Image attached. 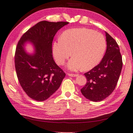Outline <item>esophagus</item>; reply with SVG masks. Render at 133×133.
<instances>
[{
    "instance_id": "obj_1",
    "label": "esophagus",
    "mask_w": 133,
    "mask_h": 133,
    "mask_svg": "<svg viewBox=\"0 0 133 133\" xmlns=\"http://www.w3.org/2000/svg\"><path fill=\"white\" fill-rule=\"evenodd\" d=\"M68 75L70 76V77H77L78 75L76 74H70V73H68Z\"/></svg>"
}]
</instances>
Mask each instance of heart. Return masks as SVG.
<instances>
[{"instance_id":"1","label":"heart","mask_w":133,"mask_h":133,"mask_svg":"<svg viewBox=\"0 0 133 133\" xmlns=\"http://www.w3.org/2000/svg\"><path fill=\"white\" fill-rule=\"evenodd\" d=\"M106 49L104 36L86 28L66 30L52 45L54 56L59 65L64 63L72 51L74 56L67 66L74 71L82 67L85 70L94 68L102 59Z\"/></svg>"}]
</instances>
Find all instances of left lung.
Wrapping results in <instances>:
<instances>
[{
    "instance_id": "1",
    "label": "left lung",
    "mask_w": 133,
    "mask_h": 133,
    "mask_svg": "<svg viewBox=\"0 0 133 133\" xmlns=\"http://www.w3.org/2000/svg\"><path fill=\"white\" fill-rule=\"evenodd\" d=\"M106 36L105 54L99 64L84 73L87 82L81 89L84 97L91 101H102L113 92L122 68V58L117 42L106 32Z\"/></svg>"
}]
</instances>
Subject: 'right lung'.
<instances>
[{"label":"right lung","mask_w":133,"mask_h":133,"mask_svg":"<svg viewBox=\"0 0 133 133\" xmlns=\"http://www.w3.org/2000/svg\"><path fill=\"white\" fill-rule=\"evenodd\" d=\"M68 22L41 21L28 30L19 41L15 54V66L19 83L29 97L38 101L49 98L60 87L66 74L52 57V43L58 31ZM27 40L35 46L34 55L24 49Z\"/></svg>","instance_id":"right-lung-1"}]
</instances>
